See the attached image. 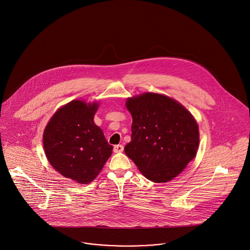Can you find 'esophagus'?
<instances>
[{
    "mask_svg": "<svg viewBox=\"0 0 250 250\" xmlns=\"http://www.w3.org/2000/svg\"><path fill=\"white\" fill-rule=\"evenodd\" d=\"M123 150H124V147H123L122 145H120V144H118V145H114V153H121Z\"/></svg>",
    "mask_w": 250,
    "mask_h": 250,
    "instance_id": "esophagus-1",
    "label": "esophagus"
}]
</instances>
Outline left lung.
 <instances>
[{
  "instance_id": "1",
  "label": "left lung",
  "mask_w": 250,
  "mask_h": 250,
  "mask_svg": "<svg viewBox=\"0 0 250 250\" xmlns=\"http://www.w3.org/2000/svg\"><path fill=\"white\" fill-rule=\"evenodd\" d=\"M132 114V139L125 146L142 175L167 182L180 175L196 157L199 126L191 113L175 99L155 92L128 98Z\"/></svg>"
}]
</instances>
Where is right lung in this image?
Masks as SVG:
<instances>
[{"label": "right lung", "instance_id": "1", "mask_svg": "<svg viewBox=\"0 0 250 250\" xmlns=\"http://www.w3.org/2000/svg\"><path fill=\"white\" fill-rule=\"evenodd\" d=\"M97 102L72 100L52 115L43 143L50 165L63 177L81 184L92 182L113 153L93 116Z\"/></svg>", "mask_w": 250, "mask_h": 250}]
</instances>
